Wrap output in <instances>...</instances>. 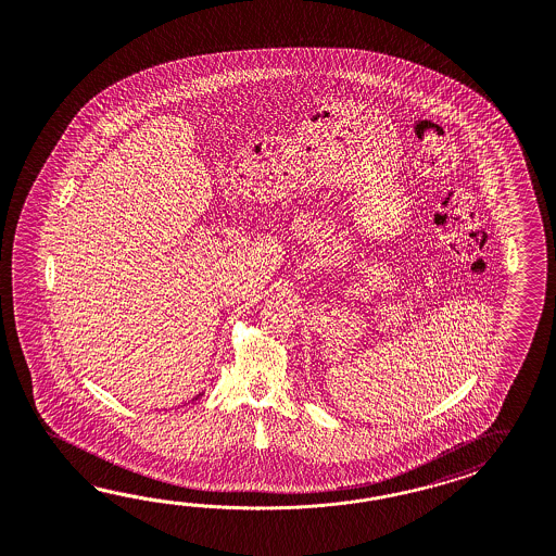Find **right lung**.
Instances as JSON below:
<instances>
[{"mask_svg":"<svg viewBox=\"0 0 556 556\" xmlns=\"http://www.w3.org/2000/svg\"><path fill=\"white\" fill-rule=\"evenodd\" d=\"M197 397H199V395H197ZM197 397H194V400H197Z\"/></svg>","mask_w":556,"mask_h":556,"instance_id":"add662e5","label":"right lung"}]
</instances>
